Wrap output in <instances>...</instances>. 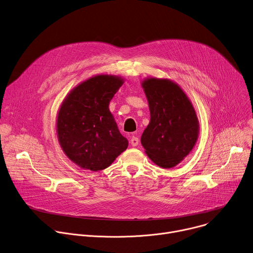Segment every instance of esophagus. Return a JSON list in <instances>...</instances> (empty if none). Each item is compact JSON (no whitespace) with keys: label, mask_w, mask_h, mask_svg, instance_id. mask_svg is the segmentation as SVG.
Instances as JSON below:
<instances>
[{"label":"esophagus","mask_w":253,"mask_h":253,"mask_svg":"<svg viewBox=\"0 0 253 253\" xmlns=\"http://www.w3.org/2000/svg\"><path fill=\"white\" fill-rule=\"evenodd\" d=\"M138 142H139V140H138V138H137L136 136H131V138H130V143H131V145L136 146V145L138 144Z\"/></svg>","instance_id":"esophagus-1"}]
</instances>
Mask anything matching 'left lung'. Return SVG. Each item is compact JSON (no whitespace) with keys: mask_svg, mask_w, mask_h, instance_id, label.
I'll return each instance as SVG.
<instances>
[{"mask_svg":"<svg viewBox=\"0 0 253 253\" xmlns=\"http://www.w3.org/2000/svg\"><path fill=\"white\" fill-rule=\"evenodd\" d=\"M150 121L140 142L157 166L171 169L196 143L199 124L196 113L181 87L168 79L149 78L141 83Z\"/></svg>","mask_w":253,"mask_h":253,"instance_id":"left-lung-1","label":"left lung"}]
</instances>
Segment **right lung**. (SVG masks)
I'll list each match as a JSON object with an SVG mask.
<instances>
[{"instance_id": "right-lung-1", "label": "right lung", "mask_w": 253, "mask_h": 253, "mask_svg": "<svg viewBox=\"0 0 253 253\" xmlns=\"http://www.w3.org/2000/svg\"><path fill=\"white\" fill-rule=\"evenodd\" d=\"M123 84L121 77L94 76L72 89L60 108L57 133L61 147L84 169L109 168L128 145L109 110Z\"/></svg>"}]
</instances>
